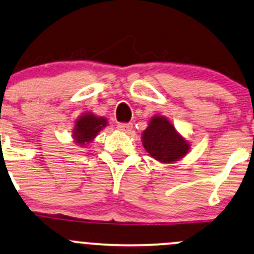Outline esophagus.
<instances>
[{
	"mask_svg": "<svg viewBox=\"0 0 254 254\" xmlns=\"http://www.w3.org/2000/svg\"><path fill=\"white\" fill-rule=\"evenodd\" d=\"M117 127H118V130H121V131L130 132L132 130V123H119V124L117 125Z\"/></svg>",
	"mask_w": 254,
	"mask_h": 254,
	"instance_id": "34e87169",
	"label": "esophagus"
}]
</instances>
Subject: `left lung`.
<instances>
[{
  "mask_svg": "<svg viewBox=\"0 0 254 254\" xmlns=\"http://www.w3.org/2000/svg\"><path fill=\"white\" fill-rule=\"evenodd\" d=\"M143 147L161 163H171L185 157L189 144L175 130L174 125L164 117H153L142 135Z\"/></svg>",
  "mask_w": 254,
  "mask_h": 254,
  "instance_id": "left-lung-1",
  "label": "left lung"
}]
</instances>
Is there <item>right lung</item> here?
I'll list each match as a JSON object with an SVG mask.
<instances>
[{
    "label": "right lung",
    "mask_w": 254,
    "mask_h": 254,
    "mask_svg": "<svg viewBox=\"0 0 254 254\" xmlns=\"http://www.w3.org/2000/svg\"><path fill=\"white\" fill-rule=\"evenodd\" d=\"M107 121L104 118H97L93 114L88 113L80 117L76 122L73 130V137L77 143L85 144L90 142L97 135V132L106 127Z\"/></svg>",
    "instance_id": "right-lung-1"
}]
</instances>
